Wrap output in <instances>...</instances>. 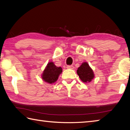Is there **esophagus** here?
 <instances>
[{"label":"esophagus","mask_w":130,"mask_h":130,"mask_svg":"<svg viewBox=\"0 0 130 130\" xmlns=\"http://www.w3.org/2000/svg\"><path fill=\"white\" fill-rule=\"evenodd\" d=\"M67 69H73V68H74V67H73V66H72V65H68L67 67Z\"/></svg>","instance_id":"1"}]
</instances>
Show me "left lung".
Masks as SVG:
<instances>
[{"label": "left lung", "instance_id": "1", "mask_svg": "<svg viewBox=\"0 0 130 130\" xmlns=\"http://www.w3.org/2000/svg\"><path fill=\"white\" fill-rule=\"evenodd\" d=\"M79 77L84 83L91 82L94 77L93 70L87 62H83L77 70Z\"/></svg>", "mask_w": 130, "mask_h": 130}]
</instances>
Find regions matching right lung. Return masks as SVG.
Instances as JSON below:
<instances>
[{
  "mask_svg": "<svg viewBox=\"0 0 130 130\" xmlns=\"http://www.w3.org/2000/svg\"><path fill=\"white\" fill-rule=\"evenodd\" d=\"M62 71L61 67H57L53 62H50L47 63V67L44 70L42 77L45 82L50 84L53 83L57 80Z\"/></svg>",
  "mask_w": 130,
  "mask_h": 130,
  "instance_id": "obj_1",
  "label": "right lung"
}]
</instances>
